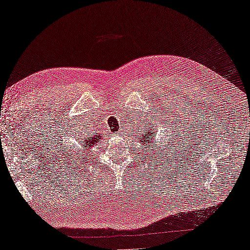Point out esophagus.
<instances>
[{
    "label": "esophagus",
    "mask_w": 250,
    "mask_h": 250,
    "mask_svg": "<svg viewBox=\"0 0 250 250\" xmlns=\"http://www.w3.org/2000/svg\"><path fill=\"white\" fill-rule=\"evenodd\" d=\"M122 134H123V133H122V132H121V135H122Z\"/></svg>",
    "instance_id": "esophagus-1"
}]
</instances>
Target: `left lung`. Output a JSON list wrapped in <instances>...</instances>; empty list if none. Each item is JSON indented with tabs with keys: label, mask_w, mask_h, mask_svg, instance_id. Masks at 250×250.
<instances>
[{
	"label": "left lung",
	"mask_w": 250,
	"mask_h": 250,
	"mask_svg": "<svg viewBox=\"0 0 250 250\" xmlns=\"http://www.w3.org/2000/svg\"><path fill=\"white\" fill-rule=\"evenodd\" d=\"M155 140H156V129H152V126H151L149 128L147 127L146 129H144L142 138L138 141V143H140L143 147H145L146 150L149 152L150 150L154 151L156 149L155 146L158 147V145L155 143ZM149 147L150 148V149H148Z\"/></svg>",
	"instance_id": "1"
}]
</instances>
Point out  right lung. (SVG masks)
Segmentation results:
<instances>
[{
    "label": "right lung",
    "instance_id": "right-lung-1",
    "mask_svg": "<svg viewBox=\"0 0 250 250\" xmlns=\"http://www.w3.org/2000/svg\"><path fill=\"white\" fill-rule=\"evenodd\" d=\"M103 138V135L101 134V133H95L93 137H90V138H85V137H83V138H81L80 137V139H79V141H78V143H77V147L79 148L78 150L79 151H77V156H73L74 154H72V152H74L73 151V149H72V147H70V148H66V149H63L62 151V155H64L65 156V158L66 157H69L71 155H72L71 157V161H73V160H75V158H76V161H78V158H83V156H81V154H83V153H85V152H87V154H89L88 152H89V150L92 149V147H94L95 145H96V143H98L99 141H101V139ZM75 152H76V151H75Z\"/></svg>",
    "mask_w": 250,
    "mask_h": 250
}]
</instances>
